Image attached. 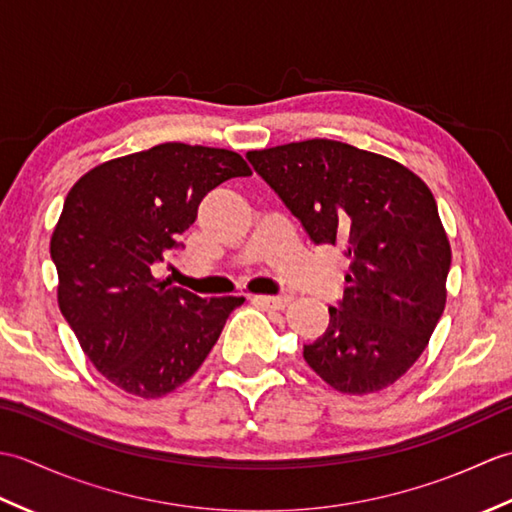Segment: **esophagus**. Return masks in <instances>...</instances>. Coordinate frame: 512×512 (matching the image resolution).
<instances>
[{
	"label": "esophagus",
	"mask_w": 512,
	"mask_h": 512,
	"mask_svg": "<svg viewBox=\"0 0 512 512\" xmlns=\"http://www.w3.org/2000/svg\"><path fill=\"white\" fill-rule=\"evenodd\" d=\"M253 299L257 306H262V308H268V310H284L288 303H290V295H255V297H250Z\"/></svg>",
	"instance_id": "esophagus-1"
}]
</instances>
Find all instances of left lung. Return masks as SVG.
Listing matches in <instances>:
<instances>
[{
	"label": "left lung",
	"mask_w": 512,
	"mask_h": 512,
	"mask_svg": "<svg viewBox=\"0 0 512 512\" xmlns=\"http://www.w3.org/2000/svg\"><path fill=\"white\" fill-rule=\"evenodd\" d=\"M314 244H341L347 288L303 358L343 394L385 389L418 361L447 301L451 246L438 204L396 160L339 140L248 151Z\"/></svg>",
	"instance_id": "left-lung-1"
}]
</instances>
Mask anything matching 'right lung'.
Segmentation results:
<instances>
[{"label":"right lung","mask_w":512,"mask_h":512,"mask_svg":"<svg viewBox=\"0 0 512 512\" xmlns=\"http://www.w3.org/2000/svg\"><path fill=\"white\" fill-rule=\"evenodd\" d=\"M228 149L165 143L116 158L74 184L52 233L59 308L85 356L118 389L160 398L189 380L244 297L202 299L154 277L182 248L204 195L246 178Z\"/></svg>","instance_id":"add662e5"}]
</instances>
